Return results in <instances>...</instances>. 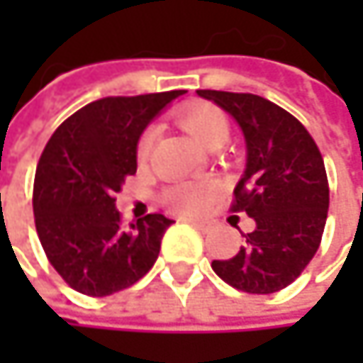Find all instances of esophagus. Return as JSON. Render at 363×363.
I'll return each mask as SVG.
<instances>
[{
    "instance_id": "34e87169",
    "label": "esophagus",
    "mask_w": 363,
    "mask_h": 363,
    "mask_svg": "<svg viewBox=\"0 0 363 363\" xmlns=\"http://www.w3.org/2000/svg\"><path fill=\"white\" fill-rule=\"evenodd\" d=\"M191 227H195L197 231H201V233H208L212 227H214V223H210V220H186Z\"/></svg>"
}]
</instances>
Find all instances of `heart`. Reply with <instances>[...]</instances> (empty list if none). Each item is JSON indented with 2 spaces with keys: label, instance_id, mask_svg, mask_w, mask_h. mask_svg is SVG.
<instances>
[{
  "label": "heart",
  "instance_id": "b5f03b06",
  "mask_svg": "<svg viewBox=\"0 0 363 363\" xmlns=\"http://www.w3.org/2000/svg\"><path fill=\"white\" fill-rule=\"evenodd\" d=\"M181 128L195 140L197 147L203 151H212L216 147H223L229 140V121L227 117L214 107H193L184 111L179 117ZM155 130H147L138 143V160L145 162L149 157V151L153 147ZM214 195V186L210 182H181L166 191L164 201L170 210H177L182 214H195L199 212L210 197Z\"/></svg>",
  "mask_w": 363,
  "mask_h": 363
}]
</instances>
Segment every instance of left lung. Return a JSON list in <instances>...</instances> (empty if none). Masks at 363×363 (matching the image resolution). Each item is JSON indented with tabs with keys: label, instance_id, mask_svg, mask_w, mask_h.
<instances>
[{
	"label": "left lung",
	"instance_id": "1",
	"mask_svg": "<svg viewBox=\"0 0 363 363\" xmlns=\"http://www.w3.org/2000/svg\"><path fill=\"white\" fill-rule=\"evenodd\" d=\"M197 94L229 113L244 134L246 170L233 191V210L256 223L240 252L212 260V269L238 290L273 294L290 286L320 248L330 203L322 153L294 115L262 96Z\"/></svg>",
	"mask_w": 363,
	"mask_h": 363
}]
</instances>
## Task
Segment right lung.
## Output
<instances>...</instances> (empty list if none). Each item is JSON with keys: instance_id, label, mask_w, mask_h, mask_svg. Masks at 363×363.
I'll list each match as a JSON object with an SVG mask.
<instances>
[{"instance_id": "1", "label": "right lung", "mask_w": 363, "mask_h": 363, "mask_svg": "<svg viewBox=\"0 0 363 363\" xmlns=\"http://www.w3.org/2000/svg\"><path fill=\"white\" fill-rule=\"evenodd\" d=\"M182 94L94 101L48 140L33 184L37 235L50 264L73 290L109 296L136 284L157 260L174 220L149 214L123 227L115 195L136 174V147L147 125Z\"/></svg>"}]
</instances>
